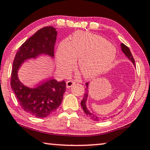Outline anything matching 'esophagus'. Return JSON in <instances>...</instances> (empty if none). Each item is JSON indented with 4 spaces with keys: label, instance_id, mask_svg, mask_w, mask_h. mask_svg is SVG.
<instances>
[{
    "label": "esophagus",
    "instance_id": "esophagus-1",
    "mask_svg": "<svg viewBox=\"0 0 150 150\" xmlns=\"http://www.w3.org/2000/svg\"><path fill=\"white\" fill-rule=\"evenodd\" d=\"M75 83V82L74 81H73V80H69V81H67V88H69L72 87V86Z\"/></svg>",
    "mask_w": 150,
    "mask_h": 150
}]
</instances>
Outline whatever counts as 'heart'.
Instances as JSON below:
<instances>
[{"label":"heart","mask_w":150,"mask_h":150,"mask_svg":"<svg viewBox=\"0 0 150 150\" xmlns=\"http://www.w3.org/2000/svg\"><path fill=\"white\" fill-rule=\"evenodd\" d=\"M116 57V49L100 36L78 31L73 34L70 43L61 41L56 52L59 68L64 71L74 67L75 59L78 68L86 78H92L104 72Z\"/></svg>","instance_id":"heart-1"}]
</instances>
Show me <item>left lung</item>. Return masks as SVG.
Wrapping results in <instances>:
<instances>
[{"label": "left lung", "instance_id": "8db88e82", "mask_svg": "<svg viewBox=\"0 0 150 150\" xmlns=\"http://www.w3.org/2000/svg\"><path fill=\"white\" fill-rule=\"evenodd\" d=\"M120 46H121L122 51L123 52V53L125 54V56L128 58V60L131 61L134 66L135 67L134 60L133 57H132V55L131 54V52H130V51L129 48H128L127 46H126L125 45H124V43L120 44ZM86 88L85 89L86 92H85V94H84L83 99H82V100L81 101V108L83 109L84 113H85L86 114L88 115V116L90 117V118H91L92 120H93L94 121H99V120H106L107 117H100L97 116L96 115L94 114L93 113L90 112V111H89V109H88L87 106H86V102H87L88 97V89H89L88 88H89V83H86Z\"/></svg>", "mask_w": 150, "mask_h": 150}]
</instances>
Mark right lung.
Returning a JSON list of instances; mask_svg holds the SVG:
<instances>
[{
  "label": "right lung",
  "instance_id": "1",
  "mask_svg": "<svg viewBox=\"0 0 150 150\" xmlns=\"http://www.w3.org/2000/svg\"><path fill=\"white\" fill-rule=\"evenodd\" d=\"M57 31L52 26L43 27L24 42L13 62L11 87L20 106L28 114L43 118L52 114L63 100L66 82L50 79L35 88H29L20 81L18 70L24 61L46 55L54 58Z\"/></svg>",
  "mask_w": 150,
  "mask_h": 150
}]
</instances>
